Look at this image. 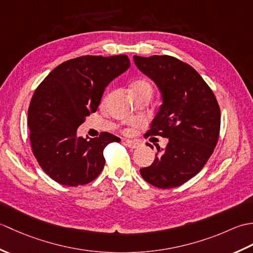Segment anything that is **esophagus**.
Here are the masks:
<instances>
[{
	"label": "esophagus",
	"instance_id": "esophagus-1",
	"mask_svg": "<svg viewBox=\"0 0 253 253\" xmlns=\"http://www.w3.org/2000/svg\"><path fill=\"white\" fill-rule=\"evenodd\" d=\"M125 143L126 146L130 149H136L138 147H140V143H139L137 140H126Z\"/></svg>",
	"mask_w": 253,
	"mask_h": 253
}]
</instances>
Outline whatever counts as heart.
Returning a JSON list of instances; mask_svg holds the SVG:
<instances>
[{"instance_id": "1", "label": "heart", "mask_w": 253, "mask_h": 253, "mask_svg": "<svg viewBox=\"0 0 253 253\" xmlns=\"http://www.w3.org/2000/svg\"><path fill=\"white\" fill-rule=\"evenodd\" d=\"M152 93V85L146 79H136L130 84V93L132 96L142 93Z\"/></svg>"}]
</instances>
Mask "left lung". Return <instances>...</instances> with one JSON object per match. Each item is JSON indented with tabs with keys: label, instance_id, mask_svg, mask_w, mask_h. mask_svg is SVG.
<instances>
[{
	"label": "left lung",
	"instance_id": "1",
	"mask_svg": "<svg viewBox=\"0 0 253 253\" xmlns=\"http://www.w3.org/2000/svg\"><path fill=\"white\" fill-rule=\"evenodd\" d=\"M133 61L158 85L163 100L146 136L169 139L165 149L157 147L154 162L140 174L161 189L178 187L196 176L214 151L221 126L218 103L196 69L178 58L135 55Z\"/></svg>",
	"mask_w": 253,
	"mask_h": 253
}]
</instances>
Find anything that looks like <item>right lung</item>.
<instances>
[{"mask_svg":"<svg viewBox=\"0 0 253 253\" xmlns=\"http://www.w3.org/2000/svg\"><path fill=\"white\" fill-rule=\"evenodd\" d=\"M130 66L127 55H84L62 63L35 91L28 110L32 152L53 180L83 186L104 168L103 150L121 139L101 132L90 140L77 128L98 110L105 88Z\"/></svg>","mask_w":253,"mask_h":253,"instance_id":"obj_1","label":"right lung"}]
</instances>
